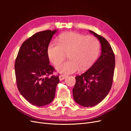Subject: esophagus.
I'll return each mask as SVG.
<instances>
[{
	"label": "esophagus",
	"mask_w": 131,
	"mask_h": 131,
	"mask_svg": "<svg viewBox=\"0 0 131 131\" xmlns=\"http://www.w3.org/2000/svg\"><path fill=\"white\" fill-rule=\"evenodd\" d=\"M66 78V76H65V75H60L59 76V79L60 81L64 80Z\"/></svg>",
	"instance_id": "34e87169"
}]
</instances>
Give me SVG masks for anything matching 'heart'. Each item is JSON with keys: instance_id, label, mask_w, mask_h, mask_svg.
Instances as JSON below:
<instances>
[{"instance_id": "obj_1", "label": "heart", "mask_w": 131, "mask_h": 131, "mask_svg": "<svg viewBox=\"0 0 131 131\" xmlns=\"http://www.w3.org/2000/svg\"><path fill=\"white\" fill-rule=\"evenodd\" d=\"M58 43L51 42L47 47V53L49 60L57 66L68 54L70 60L58 65L56 69L63 74L76 72L79 68L85 70L90 68L98 58L100 43L93 36L71 31L59 35Z\"/></svg>"}]
</instances>
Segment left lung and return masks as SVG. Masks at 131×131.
Wrapping results in <instances>:
<instances>
[{
	"mask_svg": "<svg viewBox=\"0 0 131 131\" xmlns=\"http://www.w3.org/2000/svg\"><path fill=\"white\" fill-rule=\"evenodd\" d=\"M100 40L102 53L97 61L85 73L75 77L73 89L74 101L85 107H92L100 103L112 88L115 59L112 47L106 39L90 30Z\"/></svg>",
	"mask_w": 131,
	"mask_h": 131,
	"instance_id": "8db88e82",
	"label": "left lung"
}]
</instances>
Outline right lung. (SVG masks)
<instances>
[{"instance_id": "1", "label": "right lung", "mask_w": 131, "mask_h": 131, "mask_svg": "<svg viewBox=\"0 0 131 131\" xmlns=\"http://www.w3.org/2000/svg\"><path fill=\"white\" fill-rule=\"evenodd\" d=\"M57 30L34 34L23 42L15 63L16 81L19 93L30 103L42 106L52 102L59 82L49 64L47 47Z\"/></svg>"}]
</instances>
